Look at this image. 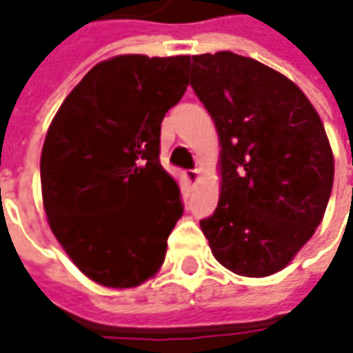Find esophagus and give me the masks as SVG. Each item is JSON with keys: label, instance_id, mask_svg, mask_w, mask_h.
Here are the masks:
<instances>
[{"label": "esophagus", "instance_id": "obj_1", "mask_svg": "<svg viewBox=\"0 0 353 353\" xmlns=\"http://www.w3.org/2000/svg\"><path fill=\"white\" fill-rule=\"evenodd\" d=\"M198 174H200V170L192 169V170H186V179H188V183H196L198 181Z\"/></svg>", "mask_w": 353, "mask_h": 353}]
</instances>
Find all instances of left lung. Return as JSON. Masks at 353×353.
Segmentation results:
<instances>
[{
    "instance_id": "obj_1",
    "label": "left lung",
    "mask_w": 353,
    "mask_h": 353,
    "mask_svg": "<svg viewBox=\"0 0 353 353\" xmlns=\"http://www.w3.org/2000/svg\"><path fill=\"white\" fill-rule=\"evenodd\" d=\"M190 86L222 145L218 208L200 228L225 269L273 275L312 237L332 192L320 116L287 76L230 50L192 57Z\"/></svg>"
}]
</instances>
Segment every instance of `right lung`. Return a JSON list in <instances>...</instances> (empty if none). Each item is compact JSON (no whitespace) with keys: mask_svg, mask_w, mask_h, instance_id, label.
Instances as JSON below:
<instances>
[{"mask_svg":"<svg viewBox=\"0 0 353 353\" xmlns=\"http://www.w3.org/2000/svg\"><path fill=\"white\" fill-rule=\"evenodd\" d=\"M188 66L183 54L100 62L47 131L41 188L48 225L72 263L103 287L153 277L183 216L179 184L159 151L161 121L186 92Z\"/></svg>","mask_w":353,"mask_h":353,"instance_id":"obj_1","label":"right lung"}]
</instances>
